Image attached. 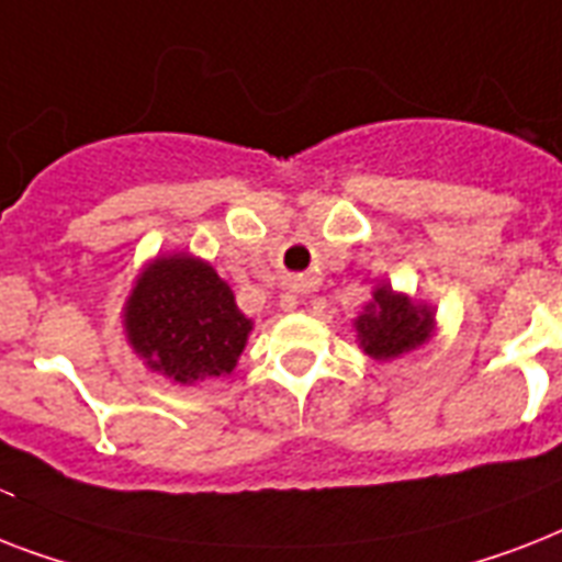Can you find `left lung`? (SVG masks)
<instances>
[{"mask_svg":"<svg viewBox=\"0 0 562 562\" xmlns=\"http://www.w3.org/2000/svg\"><path fill=\"white\" fill-rule=\"evenodd\" d=\"M356 329L368 356L396 359L426 341L431 333V312L417 308L408 297L393 294L384 285V289H375L373 303L361 312Z\"/></svg>","mask_w":562,"mask_h":562,"instance_id":"left-lung-1","label":"left lung"}]
</instances>
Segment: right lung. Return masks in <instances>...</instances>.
Returning <instances> with one entry per match:
<instances>
[{
	"label": "right lung",
	"mask_w": 562,
	"mask_h": 562,
	"mask_svg": "<svg viewBox=\"0 0 562 562\" xmlns=\"http://www.w3.org/2000/svg\"><path fill=\"white\" fill-rule=\"evenodd\" d=\"M134 350L175 382H198L236 368L250 321L206 262L157 259L139 277L125 312Z\"/></svg>",
	"instance_id": "right-lung-1"
}]
</instances>
